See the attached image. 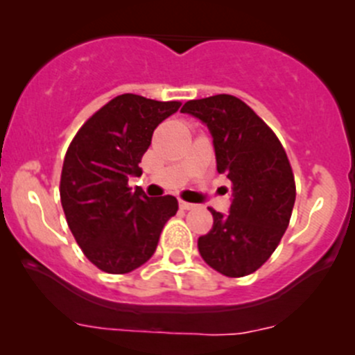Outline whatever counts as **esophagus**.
<instances>
[{
    "mask_svg": "<svg viewBox=\"0 0 355 355\" xmlns=\"http://www.w3.org/2000/svg\"><path fill=\"white\" fill-rule=\"evenodd\" d=\"M180 207H182V209H194L196 204L187 202V200H180Z\"/></svg>",
    "mask_w": 355,
    "mask_h": 355,
    "instance_id": "34e87169",
    "label": "esophagus"
}]
</instances>
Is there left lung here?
I'll list each match as a JSON object with an SVG mask.
<instances>
[{"label":"left lung","mask_w":355,"mask_h":355,"mask_svg":"<svg viewBox=\"0 0 355 355\" xmlns=\"http://www.w3.org/2000/svg\"><path fill=\"white\" fill-rule=\"evenodd\" d=\"M207 125L213 135L218 173L232 182L230 214L209 207L213 227L199 237L202 259L218 273L241 278L271 257L292 216L295 180L275 132L230 94L192 99L182 106Z\"/></svg>","instance_id":"8db88e82"}]
</instances>
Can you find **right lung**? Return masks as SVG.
I'll return each mask as SVG.
<instances>
[{"label": "right lung", "mask_w": 355, "mask_h": 355, "mask_svg": "<svg viewBox=\"0 0 355 355\" xmlns=\"http://www.w3.org/2000/svg\"><path fill=\"white\" fill-rule=\"evenodd\" d=\"M121 94L78 128L63 159L60 199L68 228L84 256L105 273L123 275L151 259L164 223L178 211L173 196L148 198L128 187L141 175L153 132L180 108Z\"/></svg>", "instance_id": "1"}]
</instances>
